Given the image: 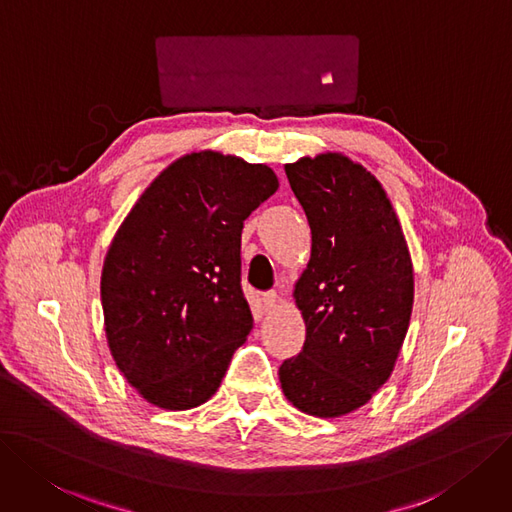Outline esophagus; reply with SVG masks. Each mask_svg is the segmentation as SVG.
I'll return each mask as SVG.
<instances>
[{
	"instance_id": "34e87169",
	"label": "esophagus",
	"mask_w": 512,
	"mask_h": 512,
	"mask_svg": "<svg viewBox=\"0 0 512 512\" xmlns=\"http://www.w3.org/2000/svg\"><path fill=\"white\" fill-rule=\"evenodd\" d=\"M261 304H263V310L272 312L276 308V304H278V295L276 293H263Z\"/></svg>"
}]
</instances>
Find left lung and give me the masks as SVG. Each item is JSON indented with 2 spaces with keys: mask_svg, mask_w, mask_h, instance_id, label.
Returning <instances> with one entry per match:
<instances>
[{
  "mask_svg": "<svg viewBox=\"0 0 512 512\" xmlns=\"http://www.w3.org/2000/svg\"><path fill=\"white\" fill-rule=\"evenodd\" d=\"M312 232L293 299L306 323L299 356L278 369L287 401L342 418L371 401L396 365L413 308V263L373 173L339 151L285 164Z\"/></svg>",
  "mask_w": 512,
  "mask_h": 512,
  "instance_id": "obj_1",
  "label": "left lung"
}]
</instances>
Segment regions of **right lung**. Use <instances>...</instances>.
Segmentation results:
<instances>
[{"label": "right lung", "mask_w": 512, "mask_h": 512, "mask_svg": "<svg viewBox=\"0 0 512 512\" xmlns=\"http://www.w3.org/2000/svg\"><path fill=\"white\" fill-rule=\"evenodd\" d=\"M276 189L268 164L202 149L168 164L124 217L101 272L105 337L147 403L185 411L221 386L253 329L242 225Z\"/></svg>", "instance_id": "add662e5"}]
</instances>
